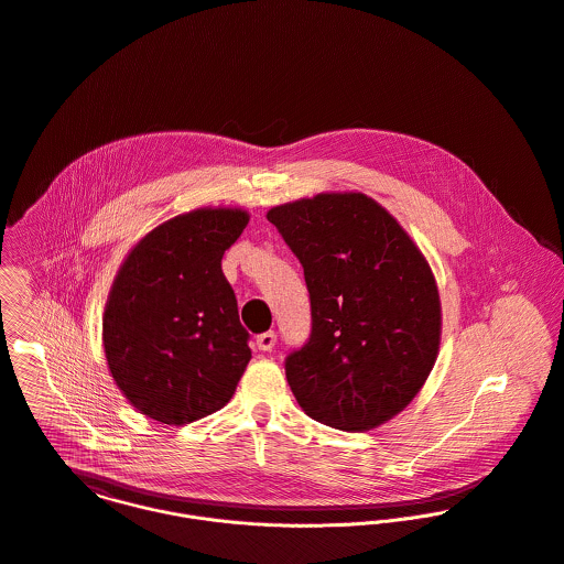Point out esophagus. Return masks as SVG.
<instances>
[{
  "mask_svg": "<svg viewBox=\"0 0 564 564\" xmlns=\"http://www.w3.org/2000/svg\"><path fill=\"white\" fill-rule=\"evenodd\" d=\"M254 344H257V348H259V350L268 352V350H272V348L276 346V333H274V330H265V333L257 335Z\"/></svg>",
  "mask_w": 564,
  "mask_h": 564,
  "instance_id": "obj_1",
  "label": "esophagus"
}]
</instances>
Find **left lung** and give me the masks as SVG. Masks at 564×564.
Masks as SVG:
<instances>
[{"mask_svg":"<svg viewBox=\"0 0 564 564\" xmlns=\"http://www.w3.org/2000/svg\"><path fill=\"white\" fill-rule=\"evenodd\" d=\"M299 257L312 333L285 357L303 411L346 433L380 426L437 359L441 307L424 254L366 194H317L268 212Z\"/></svg>","mask_w":564,"mask_h":564,"instance_id":"1","label":"left lung"}]
</instances>
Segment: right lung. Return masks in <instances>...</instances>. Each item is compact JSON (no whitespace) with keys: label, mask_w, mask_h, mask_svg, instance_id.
<instances>
[{"label":"right lung","mask_w":564,"mask_h":564,"mask_svg":"<svg viewBox=\"0 0 564 564\" xmlns=\"http://www.w3.org/2000/svg\"><path fill=\"white\" fill-rule=\"evenodd\" d=\"M242 209H196L153 229L121 265L104 315V348L127 400L162 424L223 409L247 364L249 330L223 274Z\"/></svg>","instance_id":"add662e5"}]
</instances>
